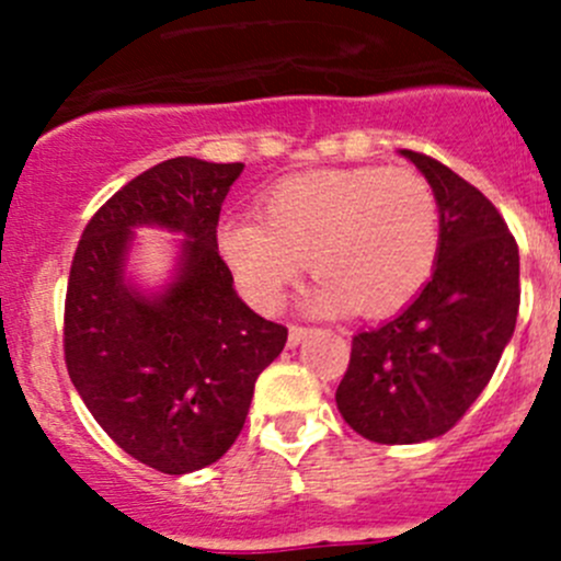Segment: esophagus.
<instances>
[{
    "label": "esophagus",
    "instance_id": "34e87169",
    "mask_svg": "<svg viewBox=\"0 0 561 561\" xmlns=\"http://www.w3.org/2000/svg\"><path fill=\"white\" fill-rule=\"evenodd\" d=\"M312 331H314V328H309V325H290V344H293V347H296V344H301L304 339H307Z\"/></svg>",
    "mask_w": 561,
    "mask_h": 561
}]
</instances>
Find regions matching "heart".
I'll return each mask as SVG.
<instances>
[{
    "mask_svg": "<svg viewBox=\"0 0 561 561\" xmlns=\"http://www.w3.org/2000/svg\"><path fill=\"white\" fill-rule=\"evenodd\" d=\"M219 247L265 312L285 304L309 263L322 279L309 296L312 312L386 317L432 276L439 208L426 179L407 168L312 171L271 192L263 222L228 219Z\"/></svg>",
    "mask_w": 561,
    "mask_h": 561,
    "instance_id": "b5f03b06",
    "label": "heart"
}]
</instances>
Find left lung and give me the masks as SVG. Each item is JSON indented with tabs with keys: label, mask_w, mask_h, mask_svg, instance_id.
<instances>
[{
	"label": "left lung",
	"mask_w": 561,
	"mask_h": 561,
	"mask_svg": "<svg viewBox=\"0 0 561 561\" xmlns=\"http://www.w3.org/2000/svg\"><path fill=\"white\" fill-rule=\"evenodd\" d=\"M439 206V252L415 301L353 336L336 388L347 426L380 445L450 432L489 386L522 301L518 244L494 203L443 162L404 149Z\"/></svg>",
	"instance_id": "left-lung-1"
}]
</instances>
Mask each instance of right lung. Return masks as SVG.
I'll list each match as a JSON object with an SVG mask.
<instances>
[{
	"instance_id": "add662e5",
	"label": "right lung",
	"mask_w": 561,
	"mask_h": 561,
	"mask_svg": "<svg viewBox=\"0 0 561 561\" xmlns=\"http://www.w3.org/2000/svg\"><path fill=\"white\" fill-rule=\"evenodd\" d=\"M244 162L175 157L124 184L89 219L65 298V364L83 404L124 454L165 474L222 458L257 375L287 328L236 296L217 247L222 201ZM185 236L171 286L144 297L123 279L133 227Z\"/></svg>"
}]
</instances>
